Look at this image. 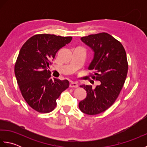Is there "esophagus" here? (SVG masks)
I'll return each instance as SVG.
<instances>
[{
  "label": "esophagus",
  "instance_id": "esophagus-1",
  "mask_svg": "<svg viewBox=\"0 0 147 147\" xmlns=\"http://www.w3.org/2000/svg\"><path fill=\"white\" fill-rule=\"evenodd\" d=\"M69 86L71 87V88H77V87H78V84L76 82H71Z\"/></svg>",
  "mask_w": 147,
  "mask_h": 147
}]
</instances>
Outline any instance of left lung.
<instances>
[{"mask_svg":"<svg viewBox=\"0 0 147 147\" xmlns=\"http://www.w3.org/2000/svg\"><path fill=\"white\" fill-rule=\"evenodd\" d=\"M94 52L88 69L93 80L100 82L95 88L81 85L87 92L86 98L79 103L83 113L96 115L104 112L114 104L119 95L127 76V64L124 47L107 33L90 35L81 38Z\"/></svg>","mask_w":147,"mask_h":147,"instance_id":"8db88e82","label":"left lung"}]
</instances>
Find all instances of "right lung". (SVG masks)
<instances>
[{
  "instance_id": "right-lung-1",
  "label": "right lung",
  "mask_w": 147,
  "mask_h": 147,
  "mask_svg": "<svg viewBox=\"0 0 147 147\" xmlns=\"http://www.w3.org/2000/svg\"><path fill=\"white\" fill-rule=\"evenodd\" d=\"M71 40V36L38 34L22 46L15 64V76L24 99L37 112L52 111L56 100L69 87L67 80H52L48 68L56 53Z\"/></svg>"
}]
</instances>
